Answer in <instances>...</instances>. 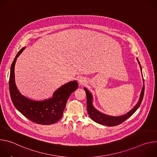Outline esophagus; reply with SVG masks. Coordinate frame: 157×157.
<instances>
[{"instance_id":"1","label":"esophagus","mask_w":157,"mask_h":157,"mask_svg":"<svg viewBox=\"0 0 157 157\" xmlns=\"http://www.w3.org/2000/svg\"><path fill=\"white\" fill-rule=\"evenodd\" d=\"M78 81H79V83L80 84H81V85L84 84L86 82L85 79H84V78H81L78 80Z\"/></svg>"}]
</instances>
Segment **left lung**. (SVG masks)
<instances>
[{
  "label": "left lung",
  "instance_id": "8db88e82",
  "mask_svg": "<svg viewBox=\"0 0 157 157\" xmlns=\"http://www.w3.org/2000/svg\"><path fill=\"white\" fill-rule=\"evenodd\" d=\"M138 60V59H137ZM139 61V64L140 66V69L142 70V68H141V65ZM84 91H86V98H87V110L88 114L91 118V119H93L94 122L99 124H102V125H107V126H116V125H118L121 124H122L123 122H124L125 120H127L128 118H129L131 116H132L133 114V113L137 110V109L139 108V107L140 106V105L141 104V102L142 101L143 98H144V91H145V86H144H144L142 89V92L140 94V99L139 102H137V104L136 105V106L134 107L130 112H128V113L125 114V115H123L122 116H119V117H113V116H109L107 115H105L104 114H102L100 112H99L98 110H97L93 105V97L91 94L89 92V91L86 88H84Z\"/></svg>",
  "mask_w": 157,
  "mask_h": 157
}]
</instances>
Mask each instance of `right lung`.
<instances>
[{
	"instance_id": "obj_1",
	"label": "right lung",
	"mask_w": 157,
	"mask_h": 157,
	"mask_svg": "<svg viewBox=\"0 0 157 157\" xmlns=\"http://www.w3.org/2000/svg\"><path fill=\"white\" fill-rule=\"evenodd\" d=\"M24 49L18 52L11 65L9 91L12 101L20 113L33 122L41 125L55 124L61 118L67 101L78 84L76 81L66 83L54 93L52 98L43 101H32L22 96L15 85L14 68L17 57Z\"/></svg>"
}]
</instances>
